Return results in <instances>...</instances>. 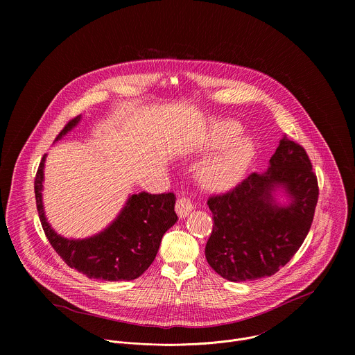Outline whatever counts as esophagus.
<instances>
[{"label":"esophagus","mask_w":355,"mask_h":355,"mask_svg":"<svg viewBox=\"0 0 355 355\" xmlns=\"http://www.w3.org/2000/svg\"><path fill=\"white\" fill-rule=\"evenodd\" d=\"M192 211H193V204H192V200H191L189 198L182 196V198H180V199L177 200V204H175V212L178 214L180 218H185V216L189 215V212H192Z\"/></svg>","instance_id":"esophagus-1"}]
</instances>
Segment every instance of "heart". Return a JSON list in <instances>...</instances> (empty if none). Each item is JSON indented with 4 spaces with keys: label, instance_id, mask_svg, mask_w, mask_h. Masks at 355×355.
Wrapping results in <instances>:
<instances>
[{
    "label": "heart",
    "instance_id": "obj_1",
    "mask_svg": "<svg viewBox=\"0 0 355 355\" xmlns=\"http://www.w3.org/2000/svg\"><path fill=\"white\" fill-rule=\"evenodd\" d=\"M239 132L240 128L236 123L225 122L219 126L214 140L225 141ZM252 153H254L252 141L248 137H240L227 144L218 156L202 164L198 171V178L208 188L227 189L239 181L247 168Z\"/></svg>",
    "mask_w": 355,
    "mask_h": 355
}]
</instances>
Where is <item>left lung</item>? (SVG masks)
<instances>
[{
    "label": "left lung",
    "mask_w": 355,
    "mask_h": 355,
    "mask_svg": "<svg viewBox=\"0 0 355 355\" xmlns=\"http://www.w3.org/2000/svg\"><path fill=\"white\" fill-rule=\"evenodd\" d=\"M281 187L290 198L279 206ZM319 187L305 148L284 136L270 167L252 173L226 193L208 199L214 229L205 247L209 266L232 282L271 277L306 239Z\"/></svg>",
    "instance_id": "left-lung-1"
}]
</instances>
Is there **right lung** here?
<instances>
[{
	"label": "right lung",
	"mask_w": 355,
	"mask_h": 355,
	"mask_svg": "<svg viewBox=\"0 0 355 355\" xmlns=\"http://www.w3.org/2000/svg\"><path fill=\"white\" fill-rule=\"evenodd\" d=\"M81 116L71 119L58 135L60 140ZM46 155L35 177V198L44 234L63 261L88 278L103 281H132L155 261L164 233L178 220L175 195L139 192L129 196L118 218L92 237L74 240L58 234L46 220L42 188Z\"/></svg>",
	"instance_id": "1"
}]
</instances>
